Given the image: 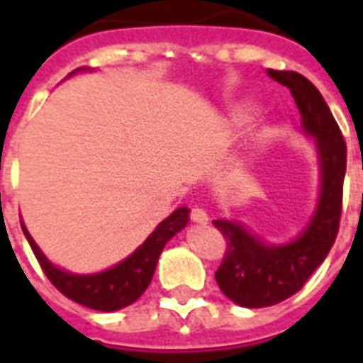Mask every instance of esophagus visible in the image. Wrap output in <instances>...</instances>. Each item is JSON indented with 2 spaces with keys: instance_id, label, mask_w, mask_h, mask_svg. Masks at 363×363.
<instances>
[{
  "instance_id": "esophagus-1",
  "label": "esophagus",
  "mask_w": 363,
  "mask_h": 363,
  "mask_svg": "<svg viewBox=\"0 0 363 363\" xmlns=\"http://www.w3.org/2000/svg\"><path fill=\"white\" fill-rule=\"evenodd\" d=\"M190 220L194 223H208V213L202 208H192L190 210Z\"/></svg>"
}]
</instances>
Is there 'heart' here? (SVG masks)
I'll list each match as a JSON object with an SVG mask.
<instances>
[{"instance_id": "heart-1", "label": "heart", "mask_w": 363, "mask_h": 363, "mask_svg": "<svg viewBox=\"0 0 363 363\" xmlns=\"http://www.w3.org/2000/svg\"><path fill=\"white\" fill-rule=\"evenodd\" d=\"M255 114H257V104L247 103V104H243V108H239L237 118H239V122H247V120H251Z\"/></svg>"}]
</instances>
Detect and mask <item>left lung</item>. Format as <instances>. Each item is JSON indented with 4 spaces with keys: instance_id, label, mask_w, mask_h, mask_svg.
<instances>
[{
    "instance_id": "left-lung-1",
    "label": "left lung",
    "mask_w": 363,
    "mask_h": 363,
    "mask_svg": "<svg viewBox=\"0 0 363 363\" xmlns=\"http://www.w3.org/2000/svg\"><path fill=\"white\" fill-rule=\"evenodd\" d=\"M268 75L288 87L303 130L317 140L323 189L311 223L289 245L268 247L241 223L213 221L228 243L216 281L231 301L251 309L270 307L297 294L327 259L340 228L346 174V142L319 89L297 72L268 69Z\"/></svg>"
}]
</instances>
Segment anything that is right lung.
<instances>
[{
    "mask_svg": "<svg viewBox=\"0 0 363 363\" xmlns=\"http://www.w3.org/2000/svg\"><path fill=\"white\" fill-rule=\"evenodd\" d=\"M186 221H189V208L174 210L165 221L159 223L157 229L145 239V243L134 255H130L126 260H122L120 264L106 272L91 274V276H77L54 267L36 247L25 225L21 228L43 272L60 294L95 311H118L122 307L134 303L147 289L163 247L171 237L177 235L186 225Z\"/></svg>",
    "mask_w": 363,
    "mask_h": 363,
    "instance_id": "1",
    "label": "right lung"
}]
</instances>
